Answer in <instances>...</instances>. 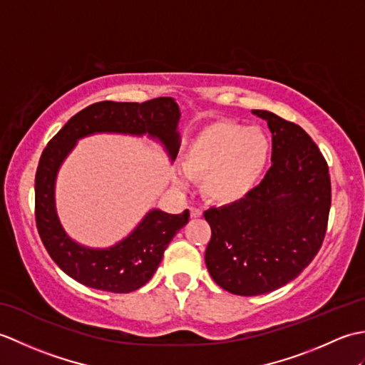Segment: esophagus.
<instances>
[{"mask_svg": "<svg viewBox=\"0 0 365 365\" xmlns=\"http://www.w3.org/2000/svg\"><path fill=\"white\" fill-rule=\"evenodd\" d=\"M190 213H191L192 218H200V216H202V210H200V208H197V207H191Z\"/></svg>", "mask_w": 365, "mask_h": 365, "instance_id": "34e87169", "label": "esophagus"}]
</instances>
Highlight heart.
<instances>
[{
  "instance_id": "1",
  "label": "heart",
  "mask_w": 365,
  "mask_h": 365,
  "mask_svg": "<svg viewBox=\"0 0 365 365\" xmlns=\"http://www.w3.org/2000/svg\"><path fill=\"white\" fill-rule=\"evenodd\" d=\"M271 155V141L260 128L235 120L208 123L191 139L183 155V170L202 178V195L220 205L246 199L260 183Z\"/></svg>"
}]
</instances>
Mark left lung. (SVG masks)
Listing matches in <instances>:
<instances>
[{
	"mask_svg": "<svg viewBox=\"0 0 365 365\" xmlns=\"http://www.w3.org/2000/svg\"><path fill=\"white\" fill-rule=\"evenodd\" d=\"M273 133V165L246 199L210 208L205 263L221 289L242 297L293 281L320 251L331 208L328 163L304 130L252 110Z\"/></svg>",
	"mask_w": 365,
	"mask_h": 365,
	"instance_id": "1",
	"label": "left lung"
}]
</instances>
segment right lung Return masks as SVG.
I'll list each match as a JSON object with an SVG mask.
<instances>
[{
  "label": "right lung",
  "instance_id": "right-lung-1",
  "mask_svg": "<svg viewBox=\"0 0 365 365\" xmlns=\"http://www.w3.org/2000/svg\"><path fill=\"white\" fill-rule=\"evenodd\" d=\"M178 119L180 111L170 97H158L144 103L98 102L76 113L46 144L36 170V226L46 252L75 281L111 293L138 290L150 281L169 242L188 222L190 212L169 215L152 210L133 234L119 245L110 250H89L67 237L56 216L54 178L59 165L73 149L76 139L97 131L149 133L165 144L170 158H175Z\"/></svg>",
  "mask_w": 365,
  "mask_h": 365
}]
</instances>
